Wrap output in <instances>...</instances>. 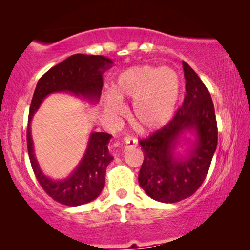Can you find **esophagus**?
Masks as SVG:
<instances>
[{
  "mask_svg": "<svg viewBox=\"0 0 250 250\" xmlns=\"http://www.w3.org/2000/svg\"><path fill=\"white\" fill-rule=\"evenodd\" d=\"M123 143H124L125 150L136 148V146H138V140L135 138H132V136H126V138L123 140Z\"/></svg>",
  "mask_w": 250,
  "mask_h": 250,
  "instance_id": "1",
  "label": "esophagus"
}]
</instances>
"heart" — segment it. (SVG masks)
I'll use <instances>...</instances> for the list:
<instances>
[{
  "label": "heart",
  "mask_w": 250,
  "mask_h": 250,
  "mask_svg": "<svg viewBox=\"0 0 250 250\" xmlns=\"http://www.w3.org/2000/svg\"><path fill=\"white\" fill-rule=\"evenodd\" d=\"M114 93L105 95V109L111 116L124 112L119 100H134L132 118L142 131H156L172 119L181 94V82L170 68L138 66L123 71Z\"/></svg>",
  "instance_id": "1"
}]
</instances>
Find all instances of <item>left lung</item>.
<instances>
[{
	"label": "left lung",
	"mask_w": 250,
	"mask_h": 250,
	"mask_svg": "<svg viewBox=\"0 0 250 250\" xmlns=\"http://www.w3.org/2000/svg\"><path fill=\"white\" fill-rule=\"evenodd\" d=\"M186 97L172 121L139 143L145 153L139 184L150 198L177 203L192 196L206 179L217 146V123L210 93L199 76L182 62ZM196 132V141L187 156L175 153L180 134Z\"/></svg>",
	"instance_id": "left-lung-1"
}]
</instances>
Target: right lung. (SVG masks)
<instances>
[{
  "label": "right lung",
  "instance_id": "1",
  "mask_svg": "<svg viewBox=\"0 0 250 250\" xmlns=\"http://www.w3.org/2000/svg\"><path fill=\"white\" fill-rule=\"evenodd\" d=\"M112 61L102 56L74 54L47 70L37 82L29 108L27 126V148L34 174L43 190L58 203L66 206H80L94 200L104 187L105 169L114 159L108 150L110 134L91 133L83 158L69 176L52 180L44 175L34 155L30 122L43 99L54 92H69L91 102H98L104 86L102 74Z\"/></svg>",
  "mask_w": 250,
  "mask_h": 250
}]
</instances>
